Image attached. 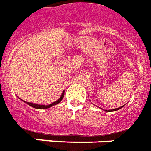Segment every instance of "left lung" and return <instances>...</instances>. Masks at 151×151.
Here are the masks:
<instances>
[{"label":"left lung","instance_id":"left-lung-1","mask_svg":"<svg viewBox=\"0 0 151 151\" xmlns=\"http://www.w3.org/2000/svg\"><path fill=\"white\" fill-rule=\"evenodd\" d=\"M124 106H125V105L122 106V107H119V108H115V109H111V110H104V111H107V112H110V111H118V110H119V109H120V108H123Z\"/></svg>","mask_w":151,"mask_h":151}]
</instances>
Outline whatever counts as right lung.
Returning a JSON list of instances; mask_svg holds the SVG:
<instances>
[{
	"label": "right lung",
	"mask_w": 151,
	"mask_h": 151,
	"mask_svg": "<svg viewBox=\"0 0 151 151\" xmlns=\"http://www.w3.org/2000/svg\"><path fill=\"white\" fill-rule=\"evenodd\" d=\"M64 95H65V91H63V93H61V96H60V98H59L58 100H57L56 101H55V102H53V103L50 104H48V105L37 104L31 103V102H26V101H22H22H23V102H25L26 104H29V106H31V107H32V108H36V109H47V108H50V107H52V106H54V105H56V104H58L60 103V102L62 101V99H63Z\"/></svg>",
	"instance_id": "1"
}]
</instances>
